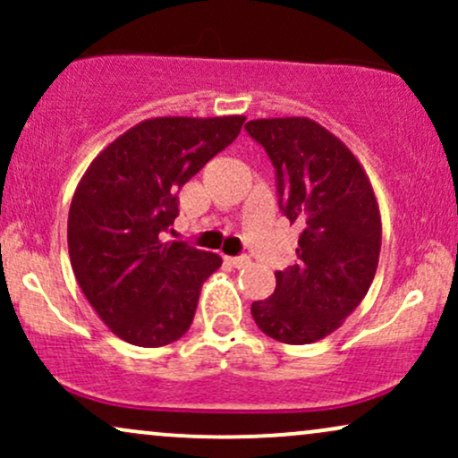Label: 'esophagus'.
I'll return each mask as SVG.
<instances>
[{
  "label": "esophagus",
  "mask_w": 458,
  "mask_h": 458,
  "mask_svg": "<svg viewBox=\"0 0 458 458\" xmlns=\"http://www.w3.org/2000/svg\"><path fill=\"white\" fill-rule=\"evenodd\" d=\"M225 262H228L230 267H234V269H243V267L250 265V259H247V256H228Z\"/></svg>",
  "instance_id": "34e87169"
}]
</instances>
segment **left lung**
I'll list each match as a JSON object with an SVG mask.
<instances>
[{"label": "left lung", "mask_w": 458, "mask_h": 458, "mask_svg": "<svg viewBox=\"0 0 458 458\" xmlns=\"http://www.w3.org/2000/svg\"><path fill=\"white\" fill-rule=\"evenodd\" d=\"M245 129L276 167L282 213L301 228L297 265L276 273V291L251 303V317L277 343H317L344 323L375 280V189L344 141L314 120L260 118Z\"/></svg>", "instance_id": "1"}]
</instances>
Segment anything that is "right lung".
<instances>
[{"label": "right lung", "instance_id": "1", "mask_svg": "<svg viewBox=\"0 0 458 458\" xmlns=\"http://www.w3.org/2000/svg\"><path fill=\"white\" fill-rule=\"evenodd\" d=\"M245 115L141 120L94 157L68 211V254L94 312L124 343L172 344L191 327L213 251L167 241L176 191L230 146Z\"/></svg>", "mask_w": 458, "mask_h": 458}]
</instances>
